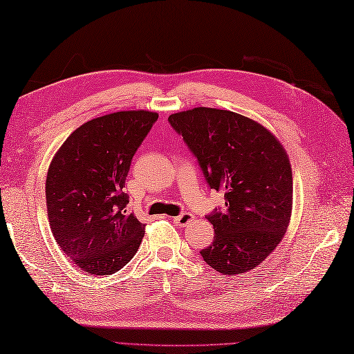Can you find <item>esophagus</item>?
Wrapping results in <instances>:
<instances>
[{"instance_id":"obj_1","label":"esophagus","mask_w":354,"mask_h":354,"mask_svg":"<svg viewBox=\"0 0 354 354\" xmlns=\"http://www.w3.org/2000/svg\"><path fill=\"white\" fill-rule=\"evenodd\" d=\"M192 220H194V216L189 214V212H183V214L174 217V223L177 226H186V225H189Z\"/></svg>"}]
</instances>
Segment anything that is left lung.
<instances>
[{
    "label": "left lung",
    "instance_id": "8db88e82",
    "mask_svg": "<svg viewBox=\"0 0 354 354\" xmlns=\"http://www.w3.org/2000/svg\"><path fill=\"white\" fill-rule=\"evenodd\" d=\"M169 123L194 152L223 211L206 218L214 240L202 257L222 274H243L268 257L288 228L292 172L283 145L256 120L216 108H192Z\"/></svg>",
    "mask_w": 354,
    "mask_h": 354
}]
</instances>
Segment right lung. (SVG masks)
I'll use <instances>...</instances> for the list:
<instances>
[{
    "mask_svg": "<svg viewBox=\"0 0 354 354\" xmlns=\"http://www.w3.org/2000/svg\"><path fill=\"white\" fill-rule=\"evenodd\" d=\"M158 118L120 111L83 123L55 152L46 177V206L59 248L88 274L109 276L134 257L145 223L126 211L131 160Z\"/></svg>",
    "mask_w": 354,
    "mask_h": 354,
    "instance_id": "obj_1",
    "label": "right lung"
}]
</instances>
